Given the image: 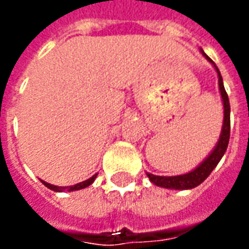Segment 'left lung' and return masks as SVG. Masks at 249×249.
I'll return each instance as SVG.
<instances>
[{
    "label": "left lung",
    "mask_w": 249,
    "mask_h": 249,
    "mask_svg": "<svg viewBox=\"0 0 249 249\" xmlns=\"http://www.w3.org/2000/svg\"><path fill=\"white\" fill-rule=\"evenodd\" d=\"M203 55L206 56L207 61H210L214 65L213 61L205 53H203ZM214 68L217 69V73H218L219 90H221V97L224 102V126H222L218 143L206 160L203 161L199 167H196L194 171H191L190 174L179 175V176H156V175L146 174L150 181L154 183L156 186L164 187V188H174V190H188V188L199 186L200 183H203L207 179V176L213 172V169L217 167V164L226 152V147L229 143V137H231V106H229V99H228V93H226L224 82H222L221 73H219L218 68L215 65H214Z\"/></svg>",
    "instance_id": "obj_1"
}]
</instances>
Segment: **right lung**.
<instances>
[{
  "mask_svg": "<svg viewBox=\"0 0 249 249\" xmlns=\"http://www.w3.org/2000/svg\"><path fill=\"white\" fill-rule=\"evenodd\" d=\"M96 179V175L95 176H92L90 179L85 180V181H81V183H78V184H75V186H71L69 187L68 190L69 191H75V190H81V188H85V187L90 186L92 183H93V180ZM42 183L44 184V186L47 187V188H50V190H53V191H63V190H66V187H56V186H53V184H49V183H46V181H43Z\"/></svg>",
  "mask_w": 249,
  "mask_h": 249,
  "instance_id": "obj_1",
  "label": "right lung"
}]
</instances>
